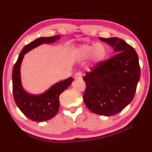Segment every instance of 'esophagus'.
Returning <instances> with one entry per match:
<instances>
[{
    "label": "esophagus",
    "instance_id": "esophagus-1",
    "mask_svg": "<svg viewBox=\"0 0 152 152\" xmlns=\"http://www.w3.org/2000/svg\"><path fill=\"white\" fill-rule=\"evenodd\" d=\"M82 78V74L80 72L76 73L75 75H74V79H76V80H80Z\"/></svg>",
    "mask_w": 152,
    "mask_h": 152
}]
</instances>
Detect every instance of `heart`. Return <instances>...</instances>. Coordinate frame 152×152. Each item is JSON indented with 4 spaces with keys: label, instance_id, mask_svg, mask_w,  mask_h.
<instances>
[{
    "label": "heart",
    "instance_id": "heart-1",
    "mask_svg": "<svg viewBox=\"0 0 152 152\" xmlns=\"http://www.w3.org/2000/svg\"><path fill=\"white\" fill-rule=\"evenodd\" d=\"M74 57L78 60H84L91 57L94 64H98L104 60L107 55V50L104 46L97 44H84L75 49L74 51Z\"/></svg>",
    "mask_w": 152,
    "mask_h": 152
}]
</instances>
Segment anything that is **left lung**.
<instances>
[{
    "label": "left lung",
    "instance_id": "8db88e82",
    "mask_svg": "<svg viewBox=\"0 0 152 152\" xmlns=\"http://www.w3.org/2000/svg\"><path fill=\"white\" fill-rule=\"evenodd\" d=\"M99 39L111 46L115 55L96 64L83 77L86 85L83 99L91 111L108 117L119 113L132 101L141 70L137 53L124 40Z\"/></svg>",
    "mask_w": 152,
    "mask_h": 152
}]
</instances>
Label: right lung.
I'll return each mask as SVG.
<instances>
[{"mask_svg":"<svg viewBox=\"0 0 152 152\" xmlns=\"http://www.w3.org/2000/svg\"><path fill=\"white\" fill-rule=\"evenodd\" d=\"M61 39L60 35L39 37L25 45L20 51L17 62L12 69V92L15 103L23 114L29 119L36 122H43L56 116L60 108L59 97L73 81L70 77L64 80L56 82L47 91L39 94L29 93L22 84L20 66L25 54L43 43H53Z\"/></svg>","mask_w":152,"mask_h":152,"instance_id":"1","label":"right lung"}]
</instances>
